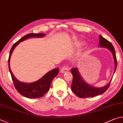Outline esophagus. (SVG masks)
Segmentation results:
<instances>
[{
  "label": "esophagus",
  "mask_w": 123,
  "mask_h": 123,
  "mask_svg": "<svg viewBox=\"0 0 123 123\" xmlns=\"http://www.w3.org/2000/svg\"><path fill=\"white\" fill-rule=\"evenodd\" d=\"M60 71H61V73H66V72L69 71V69H68V68L67 67L64 66L61 68Z\"/></svg>",
  "instance_id": "34e87169"
}]
</instances>
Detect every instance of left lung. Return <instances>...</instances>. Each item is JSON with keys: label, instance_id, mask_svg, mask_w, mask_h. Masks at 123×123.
<instances>
[{"label": "left lung", "instance_id": "obj_1", "mask_svg": "<svg viewBox=\"0 0 123 123\" xmlns=\"http://www.w3.org/2000/svg\"><path fill=\"white\" fill-rule=\"evenodd\" d=\"M99 47L107 48L112 53L114 59V65H115L114 71V74L116 70L117 62L116 53L113 46L109 41L104 38L101 35H99ZM71 72L73 76L71 85L72 90L77 96L80 98L93 97L103 94L109 88L112 79H111L110 82L106 86L101 87H95L85 81L77 68H72Z\"/></svg>", "mask_w": 123, "mask_h": 123}]
</instances>
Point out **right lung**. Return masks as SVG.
Instances as JSON below:
<instances>
[{"mask_svg":"<svg viewBox=\"0 0 123 123\" xmlns=\"http://www.w3.org/2000/svg\"><path fill=\"white\" fill-rule=\"evenodd\" d=\"M45 36V34H29L26 35L25 36L23 37L19 41H18L13 44L11 50L10 52V55L8 62H9V71L11 74V78L13 80V84L18 92L20 94L28 98H38L43 97L48 91L49 90L50 86L51 85V81L56 76L59 74V69L58 68H55L53 70H50L47 73L45 74L42 78H41L35 82L31 83H25L20 81L17 80L14 75L12 73L11 69H10V59L14 48L19 44L21 42L26 40V39L32 37H43Z\"/></svg>","mask_w":123,"mask_h":123,"instance_id":"obj_1","label":"right lung"}]
</instances>
